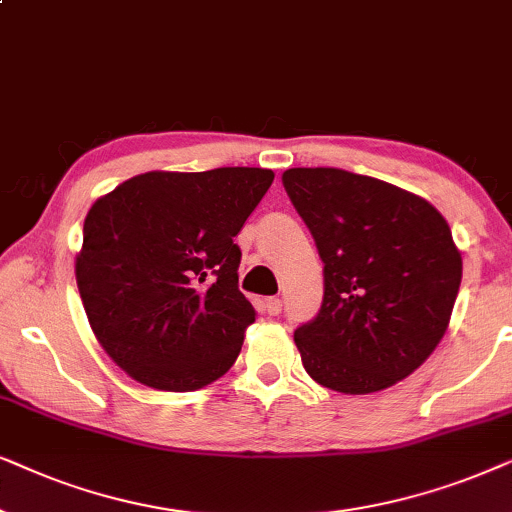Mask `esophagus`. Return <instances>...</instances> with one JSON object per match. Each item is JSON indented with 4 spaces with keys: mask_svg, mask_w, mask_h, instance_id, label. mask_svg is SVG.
I'll return each instance as SVG.
<instances>
[{
    "mask_svg": "<svg viewBox=\"0 0 512 512\" xmlns=\"http://www.w3.org/2000/svg\"><path fill=\"white\" fill-rule=\"evenodd\" d=\"M264 306H267L269 316H278V313H281V309H283V302L278 297H269L267 302H264Z\"/></svg>",
    "mask_w": 512,
    "mask_h": 512,
    "instance_id": "obj_1",
    "label": "esophagus"
}]
</instances>
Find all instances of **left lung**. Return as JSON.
Masks as SVG:
<instances>
[{
	"label": "left lung",
	"mask_w": 512,
	"mask_h": 512,
	"mask_svg": "<svg viewBox=\"0 0 512 512\" xmlns=\"http://www.w3.org/2000/svg\"><path fill=\"white\" fill-rule=\"evenodd\" d=\"M283 187L323 260V304L295 330L320 386L365 395L398 384L445 335L461 252L431 203L342 168H290Z\"/></svg>",
	"instance_id": "left-lung-1"
}]
</instances>
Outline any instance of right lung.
I'll return each mask as SVG.
<instances>
[{
    "label": "right lung",
    "mask_w": 512,
    "mask_h": 512,
    "mask_svg": "<svg viewBox=\"0 0 512 512\" xmlns=\"http://www.w3.org/2000/svg\"><path fill=\"white\" fill-rule=\"evenodd\" d=\"M274 182L267 168L135 175L88 210L77 285L107 356L140 384L196 391L241 353L255 309L234 236Z\"/></svg>",
    "instance_id": "right-lung-1"
}]
</instances>
